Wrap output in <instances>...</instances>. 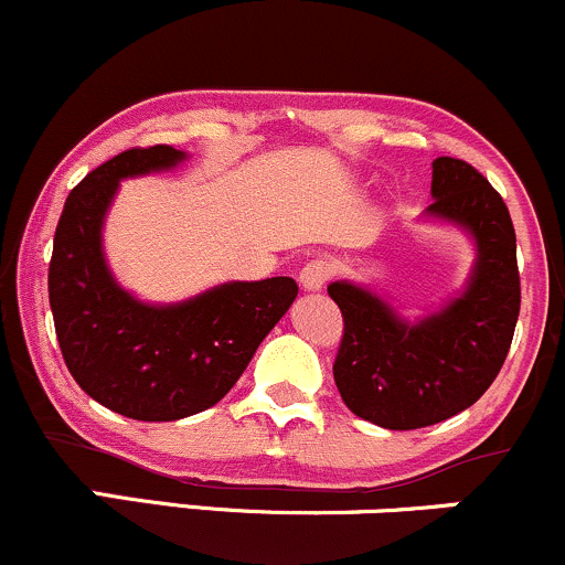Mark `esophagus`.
<instances>
[{"instance_id":"esophagus-1","label":"esophagus","mask_w":565,"mask_h":565,"mask_svg":"<svg viewBox=\"0 0 565 565\" xmlns=\"http://www.w3.org/2000/svg\"><path fill=\"white\" fill-rule=\"evenodd\" d=\"M330 280V264L322 262V258H315V262L303 264V269L298 271V282L307 294H320L324 282Z\"/></svg>"}]
</instances>
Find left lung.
<instances>
[{"instance_id": "left-lung-1", "label": "left lung", "mask_w": 565, "mask_h": 565, "mask_svg": "<svg viewBox=\"0 0 565 565\" xmlns=\"http://www.w3.org/2000/svg\"><path fill=\"white\" fill-rule=\"evenodd\" d=\"M430 198L423 218L466 232L473 243L460 294L407 317L367 285H328L343 315L335 386L351 413L388 430L434 426L479 402L519 322L515 230L500 192L470 163L436 158Z\"/></svg>"}]
</instances>
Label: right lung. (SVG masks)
<instances>
[{"mask_svg":"<svg viewBox=\"0 0 565 565\" xmlns=\"http://www.w3.org/2000/svg\"><path fill=\"white\" fill-rule=\"evenodd\" d=\"M188 158L171 145L124 150L71 190L55 230L50 307L63 360L92 399L131 420H182L222 402L298 294L290 277H267L150 303L116 280L103 230L118 188Z\"/></svg>","mask_w":565,"mask_h":565,"instance_id":"obj_1","label":"right lung"}]
</instances>
